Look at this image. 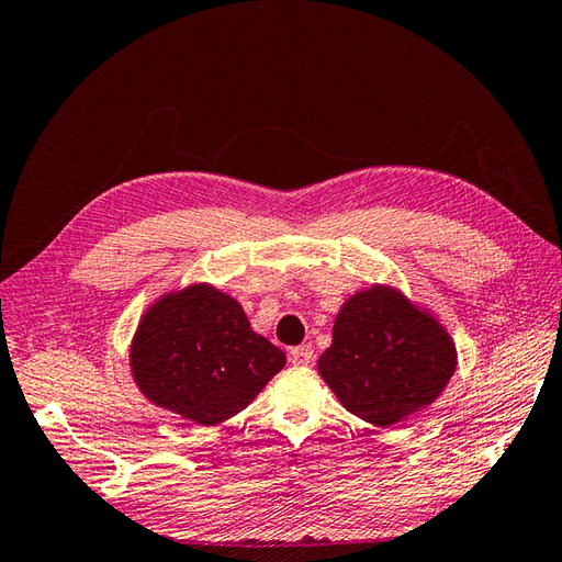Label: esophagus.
<instances>
[{"label": "esophagus", "mask_w": 562, "mask_h": 562, "mask_svg": "<svg viewBox=\"0 0 562 562\" xmlns=\"http://www.w3.org/2000/svg\"><path fill=\"white\" fill-rule=\"evenodd\" d=\"M313 358H315V351H313V346H310V344L291 348V363L293 366H310V363H313Z\"/></svg>", "instance_id": "34e87169"}]
</instances>
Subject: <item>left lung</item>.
Listing matches in <instances>:
<instances>
[{"label":"left lung","mask_w":562,"mask_h":562,"mask_svg":"<svg viewBox=\"0 0 562 562\" xmlns=\"http://www.w3.org/2000/svg\"><path fill=\"white\" fill-rule=\"evenodd\" d=\"M317 370L353 416L390 428L440 396L457 351L440 322L398 291L372 285L339 310Z\"/></svg>","instance_id":"obj_1"}]
</instances>
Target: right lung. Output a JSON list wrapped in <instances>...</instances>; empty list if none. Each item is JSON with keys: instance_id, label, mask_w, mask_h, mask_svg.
Here are the masks:
<instances>
[{"instance_id": "obj_1", "label": "right lung", "mask_w": 562, "mask_h": 562, "mask_svg": "<svg viewBox=\"0 0 562 562\" xmlns=\"http://www.w3.org/2000/svg\"><path fill=\"white\" fill-rule=\"evenodd\" d=\"M130 360L134 382L156 406L216 426L255 402L285 353L249 329L238 301L196 283L148 307Z\"/></svg>"}]
</instances>
